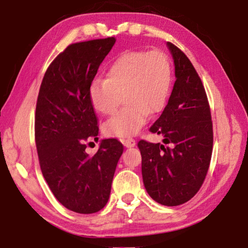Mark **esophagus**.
I'll return each instance as SVG.
<instances>
[{
	"label": "esophagus",
	"mask_w": 248,
	"mask_h": 248,
	"mask_svg": "<svg viewBox=\"0 0 248 248\" xmlns=\"http://www.w3.org/2000/svg\"><path fill=\"white\" fill-rule=\"evenodd\" d=\"M135 145H136V142L134 139H127L124 141V146L125 148H132V147H135Z\"/></svg>",
	"instance_id": "esophagus-1"
}]
</instances>
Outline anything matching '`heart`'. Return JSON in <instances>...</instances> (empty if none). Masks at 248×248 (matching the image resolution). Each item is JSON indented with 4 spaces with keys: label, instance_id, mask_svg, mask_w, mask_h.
Here are the masks:
<instances>
[{
    "label": "heart",
    "instance_id": "heart-1",
    "mask_svg": "<svg viewBox=\"0 0 248 248\" xmlns=\"http://www.w3.org/2000/svg\"><path fill=\"white\" fill-rule=\"evenodd\" d=\"M172 66L161 51H128L118 57L106 72L105 80H94L89 88L91 105L98 113L116 112L124 95L125 107L105 124L107 136L128 138L138 134L149 112H160L167 103Z\"/></svg>",
    "mask_w": 248,
    "mask_h": 248
}]
</instances>
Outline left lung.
<instances>
[{"label": "left lung", "mask_w": 248, "mask_h": 248, "mask_svg": "<svg viewBox=\"0 0 248 248\" xmlns=\"http://www.w3.org/2000/svg\"><path fill=\"white\" fill-rule=\"evenodd\" d=\"M176 81L167 106L150 131L161 143L140 140L141 173L147 193L158 204L178 206L197 194L208 171L213 124L205 88L194 65L172 43Z\"/></svg>", "instance_id": "obj_1"}]
</instances>
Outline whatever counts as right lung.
Returning a JSON list of instances; mask_svg holds the SVG:
<instances>
[{"instance_id": "right-lung-1", "label": "right lung", "mask_w": 248, "mask_h": 248, "mask_svg": "<svg viewBox=\"0 0 248 248\" xmlns=\"http://www.w3.org/2000/svg\"><path fill=\"white\" fill-rule=\"evenodd\" d=\"M116 39L69 46L47 68L35 110L40 166L55 198L72 212L93 214L108 202L124 146L102 139L95 155L86 143L98 139V123L89 88Z\"/></svg>"}]
</instances>
